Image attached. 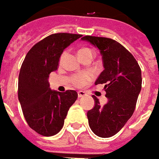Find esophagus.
<instances>
[{"label":"esophagus","mask_w":159,"mask_h":159,"mask_svg":"<svg viewBox=\"0 0 159 159\" xmlns=\"http://www.w3.org/2000/svg\"><path fill=\"white\" fill-rule=\"evenodd\" d=\"M77 94H78V98H82V97H84L86 95V92L84 91V90H79V91L77 92Z\"/></svg>","instance_id":"obj_1"}]
</instances>
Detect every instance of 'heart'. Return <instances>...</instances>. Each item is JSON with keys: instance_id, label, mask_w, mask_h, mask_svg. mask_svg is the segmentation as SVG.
Listing matches in <instances>:
<instances>
[{"instance_id": "1", "label": "heart", "mask_w": 159, "mask_h": 159, "mask_svg": "<svg viewBox=\"0 0 159 159\" xmlns=\"http://www.w3.org/2000/svg\"><path fill=\"white\" fill-rule=\"evenodd\" d=\"M78 53H79L80 58L84 57V56H87V55H94L93 51L91 49H90V48H87V47L81 48L79 50V52H78ZM66 54H67L66 51L62 52V54L61 55V58H60V63L63 62L64 59L66 57ZM90 79H91V76L88 73H82V74L74 75L71 77L72 83L75 86H77V87H81V86H84V85L87 84L90 81Z\"/></svg>"}]
</instances>
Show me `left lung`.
Masks as SVG:
<instances>
[{
    "mask_svg": "<svg viewBox=\"0 0 159 159\" xmlns=\"http://www.w3.org/2000/svg\"><path fill=\"white\" fill-rule=\"evenodd\" d=\"M82 39L90 42L100 51L105 69L95 84H105L108 98L102 107L98 98L92 96L95 107L87 112L89 126L98 136L111 137L133 115L142 89L141 69L131 52L112 39L84 36Z\"/></svg>",
    "mask_w": 159,
    "mask_h": 159,
    "instance_id": "1",
    "label": "left lung"
}]
</instances>
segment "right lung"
I'll return each instance as SVG.
<instances>
[{"instance_id": "right-lung-1", "label": "right lung", "mask_w": 159, "mask_h": 159, "mask_svg": "<svg viewBox=\"0 0 159 159\" xmlns=\"http://www.w3.org/2000/svg\"><path fill=\"white\" fill-rule=\"evenodd\" d=\"M81 34L54 33L38 42L27 52L18 77V99L30 129L52 136L62 129L70 107L77 98L75 90L65 92L49 88V75L58 69L63 50Z\"/></svg>"}]
</instances>
